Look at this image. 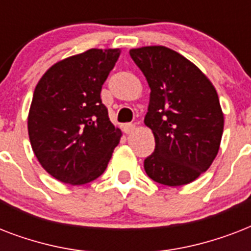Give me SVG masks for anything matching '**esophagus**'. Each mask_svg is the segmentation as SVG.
Masks as SVG:
<instances>
[{
	"mask_svg": "<svg viewBox=\"0 0 251 251\" xmlns=\"http://www.w3.org/2000/svg\"><path fill=\"white\" fill-rule=\"evenodd\" d=\"M134 130H135V125L134 124H126V125H124V131L126 134H131Z\"/></svg>",
	"mask_w": 251,
	"mask_h": 251,
	"instance_id": "1",
	"label": "esophagus"
}]
</instances>
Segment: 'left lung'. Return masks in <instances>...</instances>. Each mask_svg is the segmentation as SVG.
<instances>
[{"mask_svg":"<svg viewBox=\"0 0 251 251\" xmlns=\"http://www.w3.org/2000/svg\"><path fill=\"white\" fill-rule=\"evenodd\" d=\"M129 53L151 90L145 125L152 130L155 151L145 160L146 173L167 186L193 182L220 149L224 114L218 92L191 61L167 47Z\"/></svg>","mask_w":251,"mask_h":251,"instance_id":"obj_1","label":"left lung"}]
</instances>
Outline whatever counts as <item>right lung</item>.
Returning a JSON list of instances; mask_svg holds the SVG:
<instances>
[{"label":"right lung","mask_w":251,"mask_h":251,"mask_svg":"<svg viewBox=\"0 0 251 251\" xmlns=\"http://www.w3.org/2000/svg\"><path fill=\"white\" fill-rule=\"evenodd\" d=\"M121 49H88L58 61L44 73L28 112L35 156L61 182L84 185L104 173L121 130L101 102V86Z\"/></svg>","instance_id":"1"}]
</instances>
